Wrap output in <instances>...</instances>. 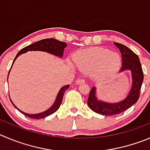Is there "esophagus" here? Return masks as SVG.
<instances>
[{"label":"esophagus","instance_id":"1","mask_svg":"<svg viewBox=\"0 0 150 150\" xmlns=\"http://www.w3.org/2000/svg\"><path fill=\"white\" fill-rule=\"evenodd\" d=\"M84 82L85 81L83 78H78V79H77L76 81H75V83H76V84H80V83H84Z\"/></svg>","mask_w":150,"mask_h":150}]
</instances>
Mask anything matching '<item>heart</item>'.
Segmentation results:
<instances>
[{"mask_svg":"<svg viewBox=\"0 0 150 150\" xmlns=\"http://www.w3.org/2000/svg\"><path fill=\"white\" fill-rule=\"evenodd\" d=\"M74 61L76 67L83 72L96 71L98 77H106L119 67L121 58L117 53L102 48L83 50L75 54Z\"/></svg>","mask_w":150,"mask_h":150,"instance_id":"1","label":"heart"}]
</instances>
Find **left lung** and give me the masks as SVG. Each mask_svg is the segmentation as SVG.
<instances>
[{"label":"left lung","mask_w":150,"mask_h":150,"mask_svg":"<svg viewBox=\"0 0 150 150\" xmlns=\"http://www.w3.org/2000/svg\"><path fill=\"white\" fill-rule=\"evenodd\" d=\"M115 44L120 50L122 57V67L120 72L126 69L131 70L132 86L128 96L122 101L115 103H105L98 100L96 96V87H92L88 97V106L92 111L103 115L119 114L135 104L140 97L141 85L144 81V72L138 56L124 44L119 43H115Z\"/></svg>","instance_id":"8db88e82"}]
</instances>
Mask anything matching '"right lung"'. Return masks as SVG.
<instances>
[{
    "mask_svg": "<svg viewBox=\"0 0 150 150\" xmlns=\"http://www.w3.org/2000/svg\"><path fill=\"white\" fill-rule=\"evenodd\" d=\"M67 46V43H64V42L60 41V40H56V39L54 38L43 39V40H40L34 43H32L30 45L27 46V47H24V48H23L22 50H21V51L18 52L16 57H15V59H14L12 66L13 65L14 62H15V61L16 60V58H18V56L20 55V54H23V53L26 52L28 51H43L50 53V54H54V55L56 56L62 57L64 48H66ZM10 69H9V72H10ZM8 76H9V75H8ZM69 87V85H66V86H63L61 89V90L59 91V92H58V96L56 98V100L55 101H54V104L52 105V107L51 108L49 109V110H47V111L43 112L41 113H38V114L30 115L23 112L21 110H20L19 109L17 108L15 105H14V103L12 102V100H10L12 103V104L14 105V107H15L18 111H20L22 114L24 115L27 116L28 117H30V118H33V119H40V118H44V117L53 114V113L55 112L59 109L60 106H61V103H62L63 96H64V92H65V91L67 90Z\"/></svg>",
    "mask_w": 150,
    "mask_h": 150,
    "instance_id": "1",
    "label": "right lung"
}]
</instances>
